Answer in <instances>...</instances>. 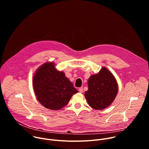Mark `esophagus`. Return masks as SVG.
I'll use <instances>...</instances> for the list:
<instances>
[{"mask_svg":"<svg viewBox=\"0 0 149 149\" xmlns=\"http://www.w3.org/2000/svg\"><path fill=\"white\" fill-rule=\"evenodd\" d=\"M78 90H79V93H83V88H82V87H80V88L78 89Z\"/></svg>","mask_w":149,"mask_h":149,"instance_id":"34e87169","label":"esophagus"}]
</instances>
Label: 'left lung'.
Returning <instances> with one entry per match:
<instances>
[{"instance_id": "1", "label": "left lung", "mask_w": 149, "mask_h": 149, "mask_svg": "<svg viewBox=\"0 0 149 149\" xmlns=\"http://www.w3.org/2000/svg\"><path fill=\"white\" fill-rule=\"evenodd\" d=\"M88 86L85 97L91 107L99 110L107 108L113 102L118 89L114 76L105 67L90 77Z\"/></svg>"}]
</instances>
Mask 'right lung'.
<instances>
[{"label":"right lung","instance_id":"right-lung-1","mask_svg":"<svg viewBox=\"0 0 149 149\" xmlns=\"http://www.w3.org/2000/svg\"><path fill=\"white\" fill-rule=\"evenodd\" d=\"M33 87L37 100L47 109L58 110L65 106L78 91L54 63L46 62L36 71Z\"/></svg>","mask_w":149,"mask_h":149}]
</instances>
